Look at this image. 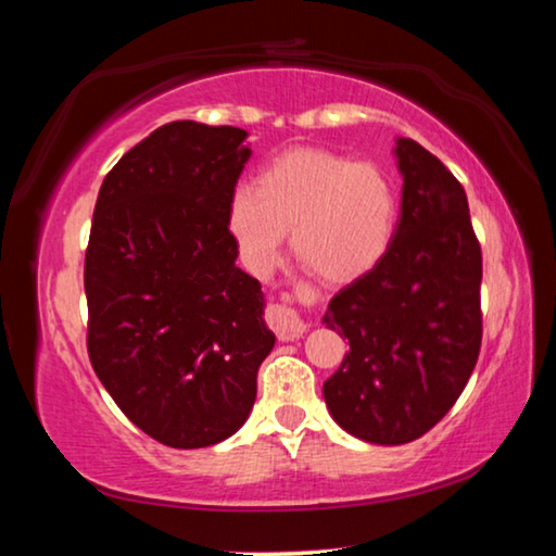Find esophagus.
Here are the masks:
<instances>
[{
	"instance_id": "esophagus-1",
	"label": "esophagus",
	"mask_w": 556,
	"mask_h": 556,
	"mask_svg": "<svg viewBox=\"0 0 556 556\" xmlns=\"http://www.w3.org/2000/svg\"><path fill=\"white\" fill-rule=\"evenodd\" d=\"M267 324L277 333L279 341H294V338L306 333V324L294 308L287 304H269L267 306Z\"/></svg>"
}]
</instances>
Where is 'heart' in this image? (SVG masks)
Masks as SVG:
<instances>
[{
    "label": "heart",
    "instance_id": "heart-1",
    "mask_svg": "<svg viewBox=\"0 0 556 556\" xmlns=\"http://www.w3.org/2000/svg\"><path fill=\"white\" fill-rule=\"evenodd\" d=\"M400 195L380 166L299 147L262 166L255 188L230 193L225 225L255 275L277 265L287 230L296 260L328 285L368 275L397 232Z\"/></svg>",
    "mask_w": 556,
    "mask_h": 556
}]
</instances>
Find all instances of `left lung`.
<instances>
[{"mask_svg": "<svg viewBox=\"0 0 556 556\" xmlns=\"http://www.w3.org/2000/svg\"><path fill=\"white\" fill-rule=\"evenodd\" d=\"M404 178L388 255L338 291L326 328L351 351L324 382L348 434L397 446L439 425L464 392L483 338V257L464 186L414 139L394 147Z\"/></svg>", "mask_w": 556, "mask_h": 556, "instance_id": "left-lung-1", "label": "left lung"}]
</instances>
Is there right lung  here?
<instances>
[{
	"mask_svg": "<svg viewBox=\"0 0 556 556\" xmlns=\"http://www.w3.org/2000/svg\"><path fill=\"white\" fill-rule=\"evenodd\" d=\"M240 127L154 129L100 186L86 250L88 355L110 397L172 448L232 437L275 345L225 225L250 159Z\"/></svg>",
	"mask_w": 556,
	"mask_h": 556,
	"instance_id": "add662e5",
	"label": "right lung"
}]
</instances>
